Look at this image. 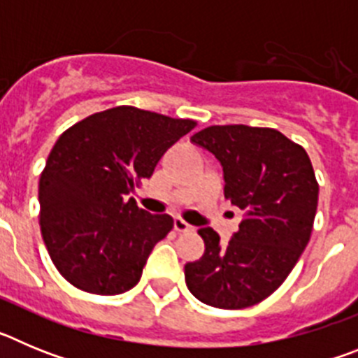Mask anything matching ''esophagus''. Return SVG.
Instances as JSON below:
<instances>
[{
    "label": "esophagus",
    "mask_w": 358,
    "mask_h": 358,
    "mask_svg": "<svg viewBox=\"0 0 358 358\" xmlns=\"http://www.w3.org/2000/svg\"><path fill=\"white\" fill-rule=\"evenodd\" d=\"M173 229H176L177 233H192L195 227L189 226L188 222H185L182 218H176V220H173Z\"/></svg>",
    "instance_id": "34e87169"
}]
</instances>
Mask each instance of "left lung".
Listing matches in <instances>:
<instances>
[{
  "label": "left lung",
  "instance_id": "left-lung-1",
  "mask_svg": "<svg viewBox=\"0 0 358 358\" xmlns=\"http://www.w3.org/2000/svg\"><path fill=\"white\" fill-rule=\"evenodd\" d=\"M222 164L224 195L243 211L227 243L201 227L204 255L185 265L188 290L226 310L264 301L287 280L314 227L319 185L301 145L276 129L211 125L192 136Z\"/></svg>",
  "mask_w": 358,
  "mask_h": 358
}]
</instances>
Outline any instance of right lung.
<instances>
[{"instance_id":"obj_1","label":"right lung","mask_w":358,"mask_h":358,"mask_svg":"<svg viewBox=\"0 0 358 358\" xmlns=\"http://www.w3.org/2000/svg\"><path fill=\"white\" fill-rule=\"evenodd\" d=\"M195 125L120 106L61 134L39 179V224L50 258L73 287L115 296L140 281L173 218L141 210L131 194Z\"/></svg>"}]
</instances>
